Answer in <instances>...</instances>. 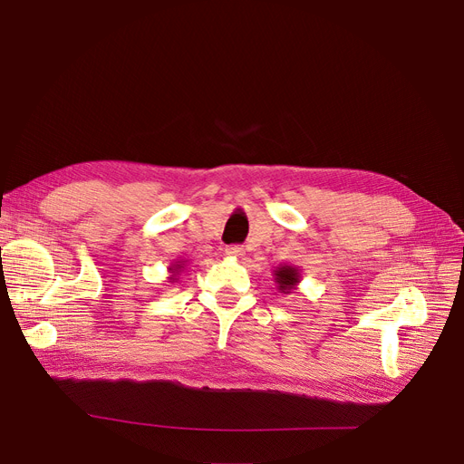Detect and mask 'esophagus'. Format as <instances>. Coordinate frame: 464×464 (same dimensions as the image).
<instances>
[{
    "label": "esophagus",
    "mask_w": 464,
    "mask_h": 464,
    "mask_svg": "<svg viewBox=\"0 0 464 464\" xmlns=\"http://www.w3.org/2000/svg\"><path fill=\"white\" fill-rule=\"evenodd\" d=\"M227 256H230V257H242L244 256V247L237 246V244L228 246L227 247Z\"/></svg>",
    "instance_id": "esophagus-1"
}]
</instances>
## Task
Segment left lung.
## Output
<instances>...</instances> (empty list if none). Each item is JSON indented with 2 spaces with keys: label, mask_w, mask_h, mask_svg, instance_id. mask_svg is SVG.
Here are the masks:
<instances>
[{
  "label": "left lung",
  "mask_w": 464,
  "mask_h": 464,
  "mask_svg": "<svg viewBox=\"0 0 464 464\" xmlns=\"http://www.w3.org/2000/svg\"><path fill=\"white\" fill-rule=\"evenodd\" d=\"M275 283L278 285V290H283L285 294H288L290 290L296 288V285L300 283V273L296 266H278L275 271Z\"/></svg>",
  "instance_id": "obj_1"
}]
</instances>
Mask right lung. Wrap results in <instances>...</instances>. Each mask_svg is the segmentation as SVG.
I'll use <instances>...</instances> for the list:
<instances>
[{
	"label": "right lung",
	"instance_id": "obj_1",
	"mask_svg": "<svg viewBox=\"0 0 464 464\" xmlns=\"http://www.w3.org/2000/svg\"><path fill=\"white\" fill-rule=\"evenodd\" d=\"M179 266H181V265H174V266H172V269H170V271H172V273H178V269H179ZM172 280H176V278H172Z\"/></svg>",
	"mask_w": 464,
	"mask_h": 464
}]
</instances>
